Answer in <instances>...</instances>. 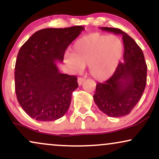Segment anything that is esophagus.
Here are the masks:
<instances>
[{
  "label": "esophagus",
  "instance_id": "esophagus-1",
  "mask_svg": "<svg viewBox=\"0 0 159 159\" xmlns=\"http://www.w3.org/2000/svg\"><path fill=\"white\" fill-rule=\"evenodd\" d=\"M85 81V79L84 78H78V85H81L82 84L84 83V81Z\"/></svg>",
  "mask_w": 159,
  "mask_h": 159
}]
</instances>
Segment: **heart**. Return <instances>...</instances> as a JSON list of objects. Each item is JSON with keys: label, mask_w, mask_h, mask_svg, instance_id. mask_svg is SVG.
I'll return each instance as SVG.
<instances>
[{"label": "heart", "mask_w": 159, "mask_h": 159, "mask_svg": "<svg viewBox=\"0 0 159 159\" xmlns=\"http://www.w3.org/2000/svg\"><path fill=\"white\" fill-rule=\"evenodd\" d=\"M123 51V43L118 36L95 33L77 40L72 47V53L66 55L65 61L75 71L88 65L91 75L102 81L114 73Z\"/></svg>", "instance_id": "b5f03b06"}]
</instances>
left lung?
Masks as SVG:
<instances>
[{"mask_svg": "<svg viewBox=\"0 0 159 159\" xmlns=\"http://www.w3.org/2000/svg\"><path fill=\"white\" fill-rule=\"evenodd\" d=\"M100 29L122 35L124 61L108 80L97 83L93 99L104 114L120 117L129 114L141 97L147 84V63L141 48L127 34L113 27Z\"/></svg>", "mask_w": 159, "mask_h": 159, "instance_id": "8db88e82", "label": "left lung"}]
</instances>
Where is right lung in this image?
Returning a JSON list of instances; mask_svg holds the SVG:
<instances>
[{
	"instance_id": "add662e5",
	"label": "right lung",
	"mask_w": 159,
	"mask_h": 159,
	"mask_svg": "<svg viewBox=\"0 0 159 159\" xmlns=\"http://www.w3.org/2000/svg\"><path fill=\"white\" fill-rule=\"evenodd\" d=\"M82 26L45 28L36 32L18 53L15 89L19 103L31 118L54 121L66 113L77 77L62 74L57 62H63L67 47L81 31Z\"/></svg>"
}]
</instances>
